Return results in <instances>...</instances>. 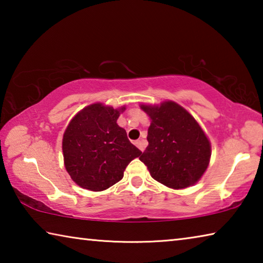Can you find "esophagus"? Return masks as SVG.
I'll list each match as a JSON object with an SVG mask.
<instances>
[{"instance_id": "1", "label": "esophagus", "mask_w": 263, "mask_h": 263, "mask_svg": "<svg viewBox=\"0 0 263 263\" xmlns=\"http://www.w3.org/2000/svg\"><path fill=\"white\" fill-rule=\"evenodd\" d=\"M135 144L137 147L141 151V152H144V149H145V141L144 140H137V141H135Z\"/></svg>"}]
</instances>
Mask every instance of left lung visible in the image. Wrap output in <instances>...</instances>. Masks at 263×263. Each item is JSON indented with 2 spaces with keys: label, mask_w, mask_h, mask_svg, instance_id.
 Returning <instances> with one entry per match:
<instances>
[{
  "label": "left lung",
  "mask_w": 263,
  "mask_h": 263,
  "mask_svg": "<svg viewBox=\"0 0 263 263\" xmlns=\"http://www.w3.org/2000/svg\"><path fill=\"white\" fill-rule=\"evenodd\" d=\"M148 116V146L139 158L155 181L184 189L201 180L211 158V144L197 121L173 101L140 104Z\"/></svg>",
  "instance_id": "left-lung-1"
}]
</instances>
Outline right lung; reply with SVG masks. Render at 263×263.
Instances as JSON below:
<instances>
[{
    "label": "right lung",
    "instance_id": "right-lung-1",
    "mask_svg": "<svg viewBox=\"0 0 263 263\" xmlns=\"http://www.w3.org/2000/svg\"><path fill=\"white\" fill-rule=\"evenodd\" d=\"M125 105L86 106L70 119L62 137L66 171L83 189L103 191L121 181L124 171L141 154L117 124Z\"/></svg>",
    "mask_w": 263,
    "mask_h": 263
}]
</instances>
